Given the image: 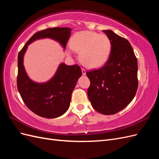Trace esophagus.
<instances>
[{"label": "esophagus", "mask_w": 159, "mask_h": 159, "mask_svg": "<svg viewBox=\"0 0 159 159\" xmlns=\"http://www.w3.org/2000/svg\"><path fill=\"white\" fill-rule=\"evenodd\" d=\"M81 71H82V74L85 75L86 74V71L84 68H81Z\"/></svg>", "instance_id": "1"}]
</instances>
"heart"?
<instances>
[{"label": "heart", "instance_id": "b5f03b06", "mask_svg": "<svg viewBox=\"0 0 159 159\" xmlns=\"http://www.w3.org/2000/svg\"><path fill=\"white\" fill-rule=\"evenodd\" d=\"M71 49L79 52V58L85 66L97 68L106 63L111 52L110 38L93 31H81L72 36Z\"/></svg>", "mask_w": 159, "mask_h": 159}]
</instances>
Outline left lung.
<instances>
[{
  "mask_svg": "<svg viewBox=\"0 0 159 159\" xmlns=\"http://www.w3.org/2000/svg\"><path fill=\"white\" fill-rule=\"evenodd\" d=\"M103 32L111 41L109 60L99 70L86 72L92 107L103 115L117 113L131 102L138 88L137 59L129 42L112 30Z\"/></svg>",
  "mask_w": 159,
  "mask_h": 159,
  "instance_id": "obj_1",
  "label": "left lung"
}]
</instances>
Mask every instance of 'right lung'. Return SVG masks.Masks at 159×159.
Instances as JSON below:
<instances>
[{
  "label": "right lung",
  "instance_id": "add662e5",
  "mask_svg": "<svg viewBox=\"0 0 159 159\" xmlns=\"http://www.w3.org/2000/svg\"><path fill=\"white\" fill-rule=\"evenodd\" d=\"M70 28L55 27L38 31L24 46L18 55L17 88L24 103L33 113L40 117L52 119L60 117L68 109L72 91L82 74L80 67L61 64L55 75L46 83L32 81L25 71L23 58L28 46L38 39H54L66 48L70 37Z\"/></svg>",
  "mask_w": 159,
  "mask_h": 159
}]
</instances>
